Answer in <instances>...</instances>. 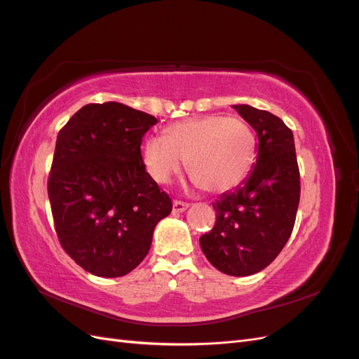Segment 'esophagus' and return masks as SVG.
I'll return each mask as SVG.
<instances>
[{
	"mask_svg": "<svg viewBox=\"0 0 359 359\" xmlns=\"http://www.w3.org/2000/svg\"><path fill=\"white\" fill-rule=\"evenodd\" d=\"M189 208V203L186 202H181V201H173L172 203V212L173 214H180V212H184Z\"/></svg>",
	"mask_w": 359,
	"mask_h": 359,
	"instance_id": "esophagus-1",
	"label": "esophagus"
}]
</instances>
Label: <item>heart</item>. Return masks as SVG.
I'll return each mask as SVG.
<instances>
[{"label": "heart", "instance_id": "obj_1", "mask_svg": "<svg viewBox=\"0 0 359 359\" xmlns=\"http://www.w3.org/2000/svg\"><path fill=\"white\" fill-rule=\"evenodd\" d=\"M144 165L154 181L169 182L187 163L201 189L232 190L248 177L256 160V139L243 119L208 115L170 126L165 136H151L142 148Z\"/></svg>", "mask_w": 359, "mask_h": 359}]
</instances>
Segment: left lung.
Here are the masks:
<instances>
[{"mask_svg":"<svg viewBox=\"0 0 359 359\" xmlns=\"http://www.w3.org/2000/svg\"><path fill=\"white\" fill-rule=\"evenodd\" d=\"M233 107L257 135L256 163L240 186L212 202L215 224L199 243L212 266L245 277L266 268L286 245L301 186L292 130L271 112Z\"/></svg>","mask_w":359,"mask_h":359,"instance_id":"left-lung-1","label":"left lung"}]
</instances>
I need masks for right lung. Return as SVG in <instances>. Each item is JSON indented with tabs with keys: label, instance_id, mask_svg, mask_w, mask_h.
Listing matches in <instances>:
<instances>
[{
	"label": "right lung",
	"instance_id": "right-lung-1",
	"mask_svg": "<svg viewBox=\"0 0 359 359\" xmlns=\"http://www.w3.org/2000/svg\"><path fill=\"white\" fill-rule=\"evenodd\" d=\"M157 123L106 102L81 107L60 130L48 181L55 231L66 253L94 276L133 271L172 211L140 154L142 137Z\"/></svg>",
	"mask_w": 359,
	"mask_h": 359
}]
</instances>
